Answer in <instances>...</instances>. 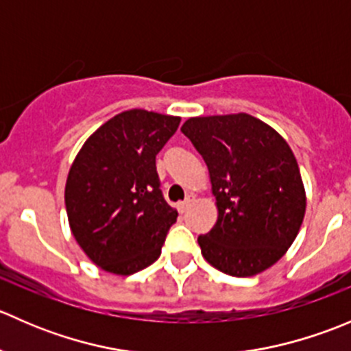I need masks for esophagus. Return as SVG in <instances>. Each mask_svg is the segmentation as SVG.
Returning a JSON list of instances; mask_svg holds the SVG:
<instances>
[{"mask_svg":"<svg viewBox=\"0 0 351 351\" xmlns=\"http://www.w3.org/2000/svg\"><path fill=\"white\" fill-rule=\"evenodd\" d=\"M190 204H192V197H186L185 200L180 202V204H178V210L183 214V212H186V208L190 207Z\"/></svg>","mask_w":351,"mask_h":351,"instance_id":"34e87169","label":"esophagus"}]
</instances>
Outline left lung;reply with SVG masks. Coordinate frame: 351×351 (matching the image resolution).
I'll use <instances>...</instances> for the list:
<instances>
[{
	"instance_id": "left-lung-1",
	"label": "left lung",
	"mask_w": 351,
	"mask_h": 351,
	"mask_svg": "<svg viewBox=\"0 0 351 351\" xmlns=\"http://www.w3.org/2000/svg\"><path fill=\"white\" fill-rule=\"evenodd\" d=\"M204 158L217 222L198 236L202 254L232 277L277 263L299 234L306 190L299 165L274 127L247 113L192 117L182 127Z\"/></svg>"
}]
</instances>
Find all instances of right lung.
<instances>
[{"label": "right lung", "mask_w": 351, "mask_h": 351, "mask_svg": "<svg viewBox=\"0 0 351 351\" xmlns=\"http://www.w3.org/2000/svg\"><path fill=\"white\" fill-rule=\"evenodd\" d=\"M180 117L134 108L112 117L71 165L64 202L71 232L95 265L132 275L161 254L178 212L159 190L156 154Z\"/></svg>", "instance_id": "right-lung-1"}]
</instances>
